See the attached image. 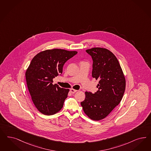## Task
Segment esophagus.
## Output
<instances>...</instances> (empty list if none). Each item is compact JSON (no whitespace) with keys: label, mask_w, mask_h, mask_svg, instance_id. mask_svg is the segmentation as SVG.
I'll list each match as a JSON object with an SVG mask.
<instances>
[{"label":"esophagus","mask_w":151,"mask_h":151,"mask_svg":"<svg viewBox=\"0 0 151 151\" xmlns=\"http://www.w3.org/2000/svg\"><path fill=\"white\" fill-rule=\"evenodd\" d=\"M77 91H78V90H75V89H73V88H71V89H70V91H71V93H73V94H74V93H76Z\"/></svg>","instance_id":"34e87169"}]
</instances>
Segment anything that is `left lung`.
Returning a JSON list of instances; mask_svg holds the SVG:
<instances>
[{
    "instance_id": "8db88e82",
    "label": "left lung",
    "mask_w": 151,
    "mask_h": 151,
    "mask_svg": "<svg viewBox=\"0 0 151 151\" xmlns=\"http://www.w3.org/2000/svg\"><path fill=\"white\" fill-rule=\"evenodd\" d=\"M93 59L92 76L99 80L98 90L85 92L81 102L84 113L91 119L105 118L119 104L125 89V78L119 61L109 50L100 47L86 50Z\"/></svg>"
}]
</instances>
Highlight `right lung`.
<instances>
[{
	"label": "right lung",
	"instance_id": "right-lung-1",
	"mask_svg": "<svg viewBox=\"0 0 151 151\" xmlns=\"http://www.w3.org/2000/svg\"><path fill=\"white\" fill-rule=\"evenodd\" d=\"M78 53L62 49L47 50L32 60L26 72L27 85L32 100L43 114H55L63 108L69 89L53 84V78L63 73V66Z\"/></svg>",
	"mask_w": 151,
	"mask_h": 151
}]
</instances>
